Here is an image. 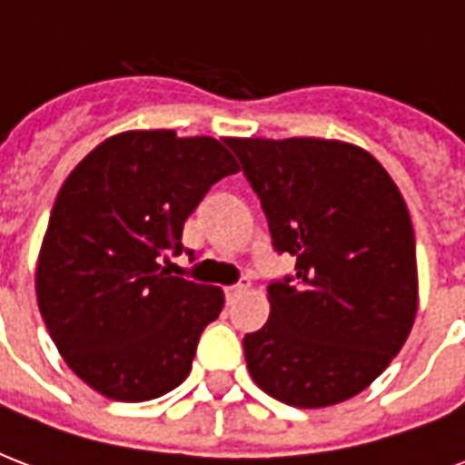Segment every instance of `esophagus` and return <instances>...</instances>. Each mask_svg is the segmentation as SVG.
Instances as JSON below:
<instances>
[{
  "instance_id": "obj_1",
  "label": "esophagus",
  "mask_w": 465,
  "mask_h": 465,
  "mask_svg": "<svg viewBox=\"0 0 465 465\" xmlns=\"http://www.w3.org/2000/svg\"><path fill=\"white\" fill-rule=\"evenodd\" d=\"M248 290H251V284L248 282H239V284H233V287H226V302L233 304V302H236L241 294H246Z\"/></svg>"
}]
</instances>
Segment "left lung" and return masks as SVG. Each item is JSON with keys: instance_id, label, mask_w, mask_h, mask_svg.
Wrapping results in <instances>:
<instances>
[{"instance_id": "obj_1", "label": "left lung", "mask_w": 465, "mask_h": 465, "mask_svg": "<svg viewBox=\"0 0 465 465\" xmlns=\"http://www.w3.org/2000/svg\"><path fill=\"white\" fill-rule=\"evenodd\" d=\"M268 214L272 243L297 258L268 287L270 318L243 338L268 396L328 408L389 367L418 313L411 212L367 149L321 137H226Z\"/></svg>"}]
</instances>
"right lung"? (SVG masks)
I'll list each match as a JSON object with an SVG mask.
<instances>
[{
    "mask_svg": "<svg viewBox=\"0 0 465 465\" xmlns=\"http://www.w3.org/2000/svg\"><path fill=\"white\" fill-rule=\"evenodd\" d=\"M239 171L214 137L127 130L91 149L62 183L35 265V297L57 352L86 386L120 403L185 381L222 287L173 277L185 219Z\"/></svg>",
    "mask_w": 465,
    "mask_h": 465,
    "instance_id": "right-lung-1",
    "label": "right lung"
}]
</instances>
